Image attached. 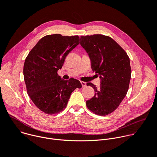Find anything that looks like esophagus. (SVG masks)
Returning <instances> with one entry per match:
<instances>
[{"mask_svg":"<svg viewBox=\"0 0 157 157\" xmlns=\"http://www.w3.org/2000/svg\"><path fill=\"white\" fill-rule=\"evenodd\" d=\"M81 85H82V87H84L86 86V82H84V81H81Z\"/></svg>","mask_w":157,"mask_h":157,"instance_id":"1","label":"esophagus"}]
</instances>
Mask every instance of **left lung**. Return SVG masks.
Here are the masks:
<instances>
[{"label": "left lung", "mask_w": 157, "mask_h": 157, "mask_svg": "<svg viewBox=\"0 0 157 157\" xmlns=\"http://www.w3.org/2000/svg\"><path fill=\"white\" fill-rule=\"evenodd\" d=\"M80 44L88 53L91 68L99 75L97 87L91 82L95 95L86 101L93 113L104 116L114 112L125 97L131 78L130 59L125 50L110 36L96 34L81 36Z\"/></svg>", "instance_id": "8db88e82"}]
</instances>
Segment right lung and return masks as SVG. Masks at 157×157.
<instances>
[{"label":"right lung","instance_id":"obj_1","mask_svg":"<svg viewBox=\"0 0 157 157\" xmlns=\"http://www.w3.org/2000/svg\"><path fill=\"white\" fill-rule=\"evenodd\" d=\"M79 43L75 36L48 35L41 38L27 56L24 76L27 93L34 104L49 115L61 112L68 104L72 92L81 88L79 81L63 79L58 71L66 56Z\"/></svg>","mask_w":157,"mask_h":157}]
</instances>
